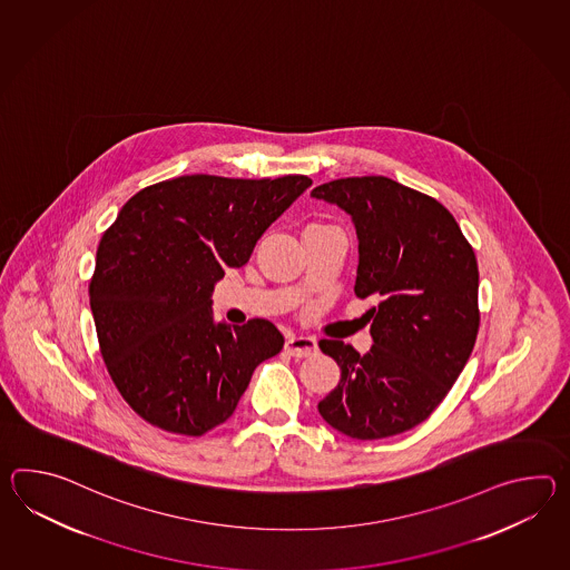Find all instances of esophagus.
Here are the masks:
<instances>
[{
    "label": "esophagus",
    "mask_w": 570,
    "mask_h": 570,
    "mask_svg": "<svg viewBox=\"0 0 570 570\" xmlns=\"http://www.w3.org/2000/svg\"><path fill=\"white\" fill-rule=\"evenodd\" d=\"M286 352L294 357H308L316 352L315 337H306V335H292L286 342Z\"/></svg>",
    "instance_id": "obj_1"
}]
</instances>
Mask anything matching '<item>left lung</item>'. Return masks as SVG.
<instances>
[{"label":"left lung","mask_w":570,"mask_h":570,"mask_svg":"<svg viewBox=\"0 0 570 570\" xmlns=\"http://www.w3.org/2000/svg\"><path fill=\"white\" fill-rule=\"evenodd\" d=\"M311 196L352 216L355 296L379 298L367 354L318 342L342 367L318 413L347 438H391L430 417L469 362L481 325L476 257L445 206L391 177L333 179Z\"/></svg>","instance_id":"obj_1"}]
</instances>
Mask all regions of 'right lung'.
<instances>
[{
  "mask_svg": "<svg viewBox=\"0 0 570 570\" xmlns=\"http://www.w3.org/2000/svg\"><path fill=\"white\" fill-rule=\"evenodd\" d=\"M313 179L181 176L137 191L101 237L89 282L100 354L118 393L159 430L225 423L255 367L279 354L274 323H215L213 291Z\"/></svg>",
  "mask_w": 570,
  "mask_h": 570,
  "instance_id": "right-lung-1",
  "label": "right lung"
}]
</instances>
